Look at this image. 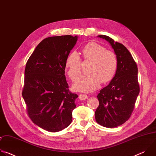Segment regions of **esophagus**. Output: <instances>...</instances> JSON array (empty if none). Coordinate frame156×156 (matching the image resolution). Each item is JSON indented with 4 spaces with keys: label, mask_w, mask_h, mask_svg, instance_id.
I'll return each mask as SVG.
<instances>
[{
    "label": "esophagus",
    "mask_w": 156,
    "mask_h": 156,
    "mask_svg": "<svg viewBox=\"0 0 156 156\" xmlns=\"http://www.w3.org/2000/svg\"><path fill=\"white\" fill-rule=\"evenodd\" d=\"M88 98V96L85 94H80L79 95V99L80 100H85Z\"/></svg>",
    "instance_id": "esophagus-1"
}]
</instances>
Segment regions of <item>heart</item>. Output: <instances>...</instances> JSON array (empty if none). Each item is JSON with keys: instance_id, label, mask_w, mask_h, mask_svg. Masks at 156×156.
<instances>
[{"instance_id": "heart-1", "label": "heart", "mask_w": 156, "mask_h": 156, "mask_svg": "<svg viewBox=\"0 0 156 156\" xmlns=\"http://www.w3.org/2000/svg\"><path fill=\"white\" fill-rule=\"evenodd\" d=\"M82 54L84 62H90V73L81 76L74 85L75 90L79 91L91 92L99 86L101 81L107 83L112 80L117 68V58L112 51L105 50L100 44L91 42L86 45ZM65 66L69 78L75 81L81 73L82 62L76 52L69 54L65 60Z\"/></svg>"}]
</instances>
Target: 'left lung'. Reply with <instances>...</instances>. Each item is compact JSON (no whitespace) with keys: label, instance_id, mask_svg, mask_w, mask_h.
Listing matches in <instances>:
<instances>
[{"label":"left lung","instance_id":"left-lung-1","mask_svg":"<svg viewBox=\"0 0 156 156\" xmlns=\"http://www.w3.org/2000/svg\"><path fill=\"white\" fill-rule=\"evenodd\" d=\"M98 37L108 41L117 58L115 75L97 96L99 105L96 121L107 128H115L127 121L134 109L140 93L138 67L131 54L122 44L105 35Z\"/></svg>","mask_w":156,"mask_h":156}]
</instances>
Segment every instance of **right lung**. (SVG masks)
I'll list each match as a JSON object with an SVG mask.
<instances>
[{
	"instance_id": "1",
	"label": "right lung",
	"mask_w": 156,
	"mask_h": 156,
	"mask_svg": "<svg viewBox=\"0 0 156 156\" xmlns=\"http://www.w3.org/2000/svg\"><path fill=\"white\" fill-rule=\"evenodd\" d=\"M77 40L71 35L45 38L27 62L22 96L29 117L48 131H61L72 121L78 95L69 90L65 63Z\"/></svg>"
}]
</instances>
